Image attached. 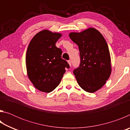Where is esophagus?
I'll use <instances>...</instances> for the list:
<instances>
[{"mask_svg":"<svg viewBox=\"0 0 130 130\" xmlns=\"http://www.w3.org/2000/svg\"><path fill=\"white\" fill-rule=\"evenodd\" d=\"M68 63H69V66H70V67H71V60H69V61H68Z\"/></svg>","mask_w":130,"mask_h":130,"instance_id":"obj_1","label":"esophagus"}]
</instances>
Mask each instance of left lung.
<instances>
[{"instance_id": "left-lung-1", "label": "left lung", "mask_w": 130, "mask_h": 130, "mask_svg": "<svg viewBox=\"0 0 130 130\" xmlns=\"http://www.w3.org/2000/svg\"><path fill=\"white\" fill-rule=\"evenodd\" d=\"M69 36L80 51V64L73 70L77 81L85 91L95 92L106 83L111 73L107 42L98 30L92 27L80 32H70Z\"/></svg>"}]
</instances>
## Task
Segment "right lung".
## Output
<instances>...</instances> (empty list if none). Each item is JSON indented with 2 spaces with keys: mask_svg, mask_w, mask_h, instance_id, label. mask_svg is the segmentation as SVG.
Wrapping results in <instances>:
<instances>
[{
  "mask_svg": "<svg viewBox=\"0 0 130 130\" xmlns=\"http://www.w3.org/2000/svg\"><path fill=\"white\" fill-rule=\"evenodd\" d=\"M62 34L44 30L31 40L26 56L27 76L35 88L49 93L60 84L65 68L70 67L61 58L62 50L56 43Z\"/></svg>",
  "mask_w": 130,
  "mask_h": 130,
  "instance_id": "add662e5",
  "label": "right lung"
}]
</instances>
